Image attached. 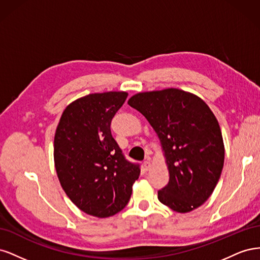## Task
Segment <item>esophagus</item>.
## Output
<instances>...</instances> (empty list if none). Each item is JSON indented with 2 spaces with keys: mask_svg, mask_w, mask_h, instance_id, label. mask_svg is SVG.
Instances as JSON below:
<instances>
[{
  "mask_svg": "<svg viewBox=\"0 0 260 260\" xmlns=\"http://www.w3.org/2000/svg\"><path fill=\"white\" fill-rule=\"evenodd\" d=\"M143 167H144V170H149V168H151V160L146 159V160L143 162Z\"/></svg>",
  "mask_w": 260,
  "mask_h": 260,
  "instance_id": "1",
  "label": "esophagus"
}]
</instances>
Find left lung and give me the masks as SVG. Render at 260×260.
Returning <instances> with one entry per match:
<instances>
[{"instance_id":"obj_1","label":"left lung","mask_w":260,"mask_h":260,"mask_svg":"<svg viewBox=\"0 0 260 260\" xmlns=\"http://www.w3.org/2000/svg\"><path fill=\"white\" fill-rule=\"evenodd\" d=\"M128 104L142 114L158 136L169 170L158 200L178 212L200 207L221 176L224 145L207 104L179 89L138 93Z\"/></svg>"}]
</instances>
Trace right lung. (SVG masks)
<instances>
[{
    "instance_id": "1",
    "label": "right lung",
    "mask_w": 260,
    "mask_h": 260,
    "mask_svg": "<svg viewBox=\"0 0 260 260\" xmlns=\"http://www.w3.org/2000/svg\"><path fill=\"white\" fill-rule=\"evenodd\" d=\"M128 93L83 96L62 113L54 138V161L61 187L85 214L106 218L127 205L140 165L125 157L111 122Z\"/></svg>"
}]
</instances>
